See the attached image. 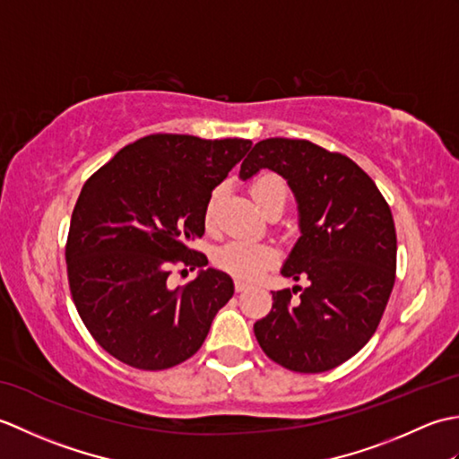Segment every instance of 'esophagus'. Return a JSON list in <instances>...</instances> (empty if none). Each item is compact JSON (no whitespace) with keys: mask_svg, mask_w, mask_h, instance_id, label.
Here are the masks:
<instances>
[{"mask_svg":"<svg viewBox=\"0 0 459 459\" xmlns=\"http://www.w3.org/2000/svg\"><path fill=\"white\" fill-rule=\"evenodd\" d=\"M235 290L240 294V291H247L248 290V284H245V281H235Z\"/></svg>","mask_w":459,"mask_h":459,"instance_id":"34e87169","label":"esophagus"}]
</instances>
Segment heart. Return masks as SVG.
Masks as SVG:
<instances>
[{"instance_id":"obj_1","label":"heart","mask_w":459,"mask_h":459,"mask_svg":"<svg viewBox=\"0 0 459 459\" xmlns=\"http://www.w3.org/2000/svg\"><path fill=\"white\" fill-rule=\"evenodd\" d=\"M222 189L217 187L211 195L207 203H204L203 221L204 227H214V212H217V204L221 199ZM252 199L256 201L260 209H264L266 204L276 199L288 197V189L284 179H280L278 175H262L250 187ZM278 258V252L268 245H258V242H245V240H232L222 245L217 252H214V264L221 270L227 272L232 278L242 281H252L262 276V272H266Z\"/></svg>"}]
</instances>
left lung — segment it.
<instances>
[{"instance_id": "left-lung-1", "label": "left lung", "mask_w": 459, "mask_h": 459, "mask_svg": "<svg viewBox=\"0 0 459 459\" xmlns=\"http://www.w3.org/2000/svg\"><path fill=\"white\" fill-rule=\"evenodd\" d=\"M260 169L281 175L298 203L301 235L281 276L309 284L272 291V309L255 335L274 363L324 373L359 353L385 314L396 272L393 212L353 160L307 140L258 142L240 179Z\"/></svg>"}]
</instances>
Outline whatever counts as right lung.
<instances>
[{
    "label": "right lung",
    "mask_w": 459,
    "mask_h": 459,
    "mask_svg": "<svg viewBox=\"0 0 459 459\" xmlns=\"http://www.w3.org/2000/svg\"><path fill=\"white\" fill-rule=\"evenodd\" d=\"M252 148L250 140L153 134L126 145L84 183L66 240L68 286L104 351L142 370L183 363L201 349L232 278L189 248L204 235L209 195ZM173 264L201 267L181 289Z\"/></svg>",
    "instance_id": "obj_1"
}]
</instances>
